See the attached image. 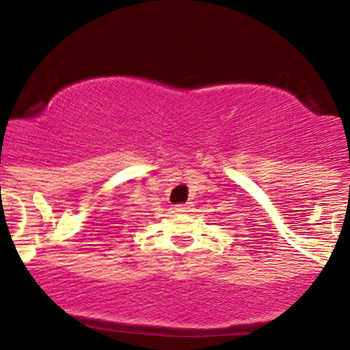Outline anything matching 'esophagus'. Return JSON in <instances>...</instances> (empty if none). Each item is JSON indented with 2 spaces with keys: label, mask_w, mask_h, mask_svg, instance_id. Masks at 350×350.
<instances>
[{
  "label": "esophagus",
  "mask_w": 350,
  "mask_h": 350,
  "mask_svg": "<svg viewBox=\"0 0 350 350\" xmlns=\"http://www.w3.org/2000/svg\"><path fill=\"white\" fill-rule=\"evenodd\" d=\"M191 207H192L191 202H189V204H178V206H174V211L176 212H189V211H191Z\"/></svg>",
  "instance_id": "obj_1"
}]
</instances>
